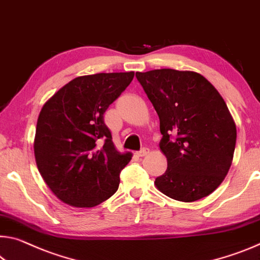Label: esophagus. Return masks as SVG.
Here are the masks:
<instances>
[{
	"label": "esophagus",
	"instance_id": "esophagus-1",
	"mask_svg": "<svg viewBox=\"0 0 260 260\" xmlns=\"http://www.w3.org/2000/svg\"><path fill=\"white\" fill-rule=\"evenodd\" d=\"M148 154H149V149H147V148H145V149L138 151L137 152V156H138V157H145V156H147Z\"/></svg>",
	"mask_w": 260,
	"mask_h": 260
}]
</instances>
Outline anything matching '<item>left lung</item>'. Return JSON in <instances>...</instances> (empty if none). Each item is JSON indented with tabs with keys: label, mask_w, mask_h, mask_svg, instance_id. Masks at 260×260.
Returning <instances> with one entry per match:
<instances>
[{
	"label": "left lung",
	"mask_w": 260,
	"mask_h": 260,
	"mask_svg": "<svg viewBox=\"0 0 260 260\" xmlns=\"http://www.w3.org/2000/svg\"><path fill=\"white\" fill-rule=\"evenodd\" d=\"M159 118L168 169L155 185L192 203L220 186L233 163L236 125L219 91L199 73L163 68L137 73Z\"/></svg>",
	"instance_id": "1"
}]
</instances>
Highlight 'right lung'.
<instances>
[{"label": "right lung", "instance_id": "1", "mask_svg": "<svg viewBox=\"0 0 260 260\" xmlns=\"http://www.w3.org/2000/svg\"><path fill=\"white\" fill-rule=\"evenodd\" d=\"M133 77L134 72L78 76L44 104L34 143L36 163L62 203L91 208L117 192L132 154L114 147L104 113Z\"/></svg>", "mask_w": 260, "mask_h": 260}]
</instances>
